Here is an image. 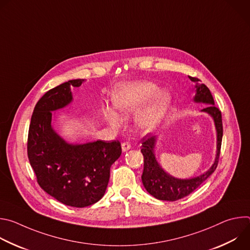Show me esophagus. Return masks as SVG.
<instances>
[{
  "label": "esophagus",
  "instance_id": "obj_1",
  "mask_svg": "<svg viewBox=\"0 0 250 250\" xmlns=\"http://www.w3.org/2000/svg\"><path fill=\"white\" fill-rule=\"evenodd\" d=\"M130 147H131V146H130L129 142H124V144H122V149H123L124 152L129 150Z\"/></svg>",
  "mask_w": 250,
  "mask_h": 250
}]
</instances>
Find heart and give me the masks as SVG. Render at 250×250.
Wrapping results in <instances>:
<instances>
[{
  "instance_id": "b5f03b06",
  "label": "heart",
  "mask_w": 250,
  "mask_h": 250,
  "mask_svg": "<svg viewBox=\"0 0 250 250\" xmlns=\"http://www.w3.org/2000/svg\"><path fill=\"white\" fill-rule=\"evenodd\" d=\"M157 86L150 82H134L118 85L113 92V103L117 113L105 108L104 116L113 127H119L122 118H126L137 113L147 101L144 109L136 115L135 125L141 132H149L155 129L161 123L171 102L168 92L158 90Z\"/></svg>"
}]
</instances>
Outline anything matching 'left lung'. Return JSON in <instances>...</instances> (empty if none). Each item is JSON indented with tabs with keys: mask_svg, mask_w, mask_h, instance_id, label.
<instances>
[{
	"mask_svg": "<svg viewBox=\"0 0 250 250\" xmlns=\"http://www.w3.org/2000/svg\"><path fill=\"white\" fill-rule=\"evenodd\" d=\"M189 78L191 81L196 83L194 102L208 104L202 110V112L208 114L212 118L213 123H215L217 130V154L213 164L202 175L190 178V179H178V178L166 173L156 160L154 148L156 146L157 136L146 134L141 139L142 146L140 151L144 154L145 158L144 173H142L141 180L146 190L154 198L161 201L173 202L188 196L198 187H200L215 172L219 163L223 139L222 113L217 106H215V101H213L208 88L205 84H200V80L198 78L190 76Z\"/></svg>",
	"mask_w": 250,
	"mask_h": 250,
	"instance_id": "left-lung-1",
	"label": "left lung"
}]
</instances>
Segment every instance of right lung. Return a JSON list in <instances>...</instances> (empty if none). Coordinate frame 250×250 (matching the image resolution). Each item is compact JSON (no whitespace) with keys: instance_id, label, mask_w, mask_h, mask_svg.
Listing matches in <instances>:
<instances>
[{"instance_id":"right-lung-1","label":"right lung","mask_w":250,"mask_h":250,"mask_svg":"<svg viewBox=\"0 0 250 250\" xmlns=\"http://www.w3.org/2000/svg\"><path fill=\"white\" fill-rule=\"evenodd\" d=\"M84 81L70 80L40 99L27 138V156L39 185L60 203L75 208L88 207L102 199L111 166L122 154L119 140L72 145L53 129V112L72 102L71 86L80 87Z\"/></svg>"}]
</instances>
